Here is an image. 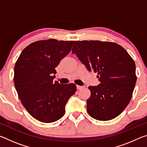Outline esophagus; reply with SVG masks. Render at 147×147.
Listing matches in <instances>:
<instances>
[{
    "label": "esophagus",
    "mask_w": 147,
    "mask_h": 147,
    "mask_svg": "<svg viewBox=\"0 0 147 147\" xmlns=\"http://www.w3.org/2000/svg\"><path fill=\"white\" fill-rule=\"evenodd\" d=\"M84 88L83 86H76V88L78 90H80V89H82Z\"/></svg>",
    "instance_id": "34e87169"
}]
</instances>
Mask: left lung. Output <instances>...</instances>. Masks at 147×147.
<instances>
[{"instance_id": "1", "label": "left lung", "mask_w": 147, "mask_h": 147, "mask_svg": "<svg viewBox=\"0 0 147 147\" xmlns=\"http://www.w3.org/2000/svg\"><path fill=\"white\" fill-rule=\"evenodd\" d=\"M89 71L97 73L100 84L89 86L87 110L98 121L115 118L128 106L135 88L136 64L119 45L100 41H76L72 49Z\"/></svg>"}]
</instances>
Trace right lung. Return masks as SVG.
I'll return each mask as SVG.
<instances>
[{"label": "right lung", "mask_w": 147, "mask_h": 147, "mask_svg": "<svg viewBox=\"0 0 147 147\" xmlns=\"http://www.w3.org/2000/svg\"><path fill=\"white\" fill-rule=\"evenodd\" d=\"M74 43L53 39L34 42L22 51L16 61L15 87L23 105L37 120L47 123L59 120L75 93V84L53 82L55 68L70 53Z\"/></svg>", "instance_id": "1"}]
</instances>
